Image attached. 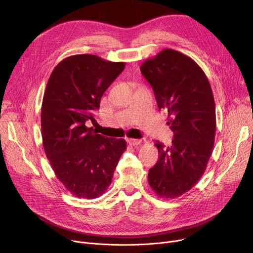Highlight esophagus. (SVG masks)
Masks as SVG:
<instances>
[{"label": "esophagus", "instance_id": "1", "mask_svg": "<svg viewBox=\"0 0 253 253\" xmlns=\"http://www.w3.org/2000/svg\"><path fill=\"white\" fill-rule=\"evenodd\" d=\"M127 141L132 146H137L141 143V140H139V139H128Z\"/></svg>", "mask_w": 253, "mask_h": 253}]
</instances>
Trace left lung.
Returning a JSON list of instances; mask_svg holds the SVG:
<instances>
[{
  "label": "left lung",
  "mask_w": 253,
  "mask_h": 253,
  "mask_svg": "<svg viewBox=\"0 0 253 253\" xmlns=\"http://www.w3.org/2000/svg\"><path fill=\"white\" fill-rule=\"evenodd\" d=\"M140 71L152 86L159 110L168 111L172 144L158 140V160L149 169L155 194L173 199L191 190L206 170L216 133V110L210 83L189 56L164 49L145 60Z\"/></svg>",
  "instance_id": "left-lung-1"
}]
</instances>
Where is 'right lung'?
<instances>
[{
	"mask_svg": "<svg viewBox=\"0 0 253 253\" xmlns=\"http://www.w3.org/2000/svg\"><path fill=\"white\" fill-rule=\"evenodd\" d=\"M124 67V62L77 54L60 61L48 80L41 108L43 148L56 177L78 198L103 195L126 149L124 139L86 126Z\"/></svg>",
	"mask_w": 253,
	"mask_h": 253,
	"instance_id": "right-lung-1",
	"label": "right lung"
}]
</instances>
